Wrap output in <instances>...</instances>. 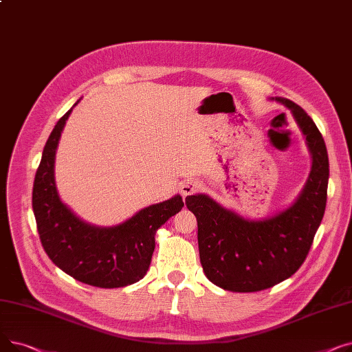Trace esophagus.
Listing matches in <instances>:
<instances>
[{
    "label": "esophagus",
    "mask_w": 352,
    "mask_h": 352,
    "mask_svg": "<svg viewBox=\"0 0 352 352\" xmlns=\"http://www.w3.org/2000/svg\"><path fill=\"white\" fill-rule=\"evenodd\" d=\"M198 188V184H197V181H194V179H187V181H184L182 184H181V194L184 195V197H187V195H190V194H192L195 190Z\"/></svg>",
    "instance_id": "obj_1"
}]
</instances>
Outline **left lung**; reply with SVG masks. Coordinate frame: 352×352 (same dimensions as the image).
<instances>
[{
	"label": "left lung",
	"mask_w": 352,
	"mask_h": 352,
	"mask_svg": "<svg viewBox=\"0 0 352 352\" xmlns=\"http://www.w3.org/2000/svg\"><path fill=\"white\" fill-rule=\"evenodd\" d=\"M271 101L291 111L311 153V171L297 199L274 215L248 219L206 194L187 197L198 223L202 270L212 284L232 292L263 291L297 272L325 212L329 164L324 138L300 105L281 97Z\"/></svg>",
	"instance_id": "obj_1"
}]
</instances>
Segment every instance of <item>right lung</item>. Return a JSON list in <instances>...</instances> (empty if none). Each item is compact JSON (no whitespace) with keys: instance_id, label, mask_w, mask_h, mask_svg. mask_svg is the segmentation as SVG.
I'll return each mask as SVG.
<instances>
[{"instance_id":"obj_1","label":"right lung","mask_w":352,"mask_h":352,"mask_svg":"<svg viewBox=\"0 0 352 352\" xmlns=\"http://www.w3.org/2000/svg\"><path fill=\"white\" fill-rule=\"evenodd\" d=\"M72 108L54 126L35 174L32 210L36 230L50 260L72 278L100 288L131 285L150 268L155 232L181 211L182 197L177 194L145 207L113 227L92 226L74 214L61 201L54 175L55 153Z\"/></svg>"}]
</instances>
